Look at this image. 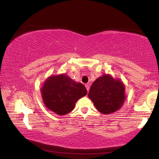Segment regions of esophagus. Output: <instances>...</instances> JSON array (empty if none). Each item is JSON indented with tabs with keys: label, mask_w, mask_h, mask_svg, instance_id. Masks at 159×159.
Instances as JSON below:
<instances>
[{
	"label": "esophagus",
	"mask_w": 159,
	"mask_h": 159,
	"mask_svg": "<svg viewBox=\"0 0 159 159\" xmlns=\"http://www.w3.org/2000/svg\"><path fill=\"white\" fill-rule=\"evenodd\" d=\"M85 87H86V88H87L88 91L89 90V89H90V85L89 84H85Z\"/></svg>",
	"instance_id": "esophagus-1"
}]
</instances>
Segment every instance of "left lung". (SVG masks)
I'll return each mask as SVG.
<instances>
[{"instance_id":"1","label":"left lung","mask_w":159,"mask_h":159,"mask_svg":"<svg viewBox=\"0 0 159 159\" xmlns=\"http://www.w3.org/2000/svg\"><path fill=\"white\" fill-rule=\"evenodd\" d=\"M88 97L99 112L112 114L121 108L124 103L125 85L120 79L103 74L93 82Z\"/></svg>"}]
</instances>
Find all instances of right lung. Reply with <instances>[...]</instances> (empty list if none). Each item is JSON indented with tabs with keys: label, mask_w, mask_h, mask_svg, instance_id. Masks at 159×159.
I'll return each instance as SVG.
<instances>
[{
	"label": "right lung",
	"mask_w": 159,
	"mask_h": 159,
	"mask_svg": "<svg viewBox=\"0 0 159 159\" xmlns=\"http://www.w3.org/2000/svg\"><path fill=\"white\" fill-rule=\"evenodd\" d=\"M41 91L45 107L60 116L71 112L76 102L88 93L81 83L74 81L64 74L48 77Z\"/></svg>",
	"instance_id": "right-lung-1"
}]
</instances>
